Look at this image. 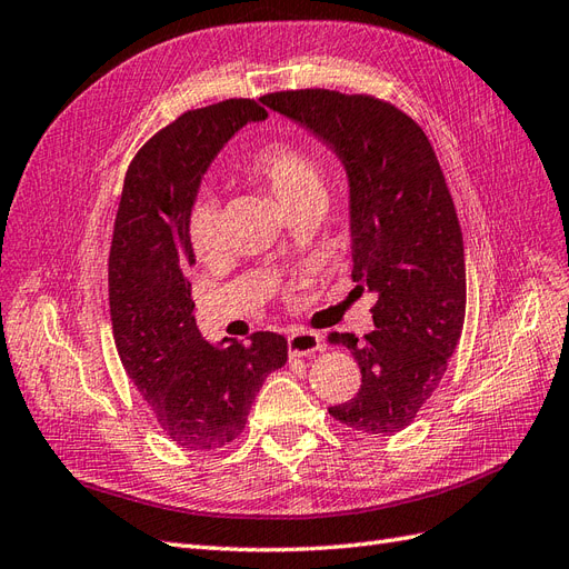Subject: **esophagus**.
<instances>
[{"label":"esophagus","mask_w":569,"mask_h":569,"mask_svg":"<svg viewBox=\"0 0 569 569\" xmlns=\"http://www.w3.org/2000/svg\"><path fill=\"white\" fill-rule=\"evenodd\" d=\"M287 347H289V355L291 357H309L313 351L322 349V337L316 332H291L287 337Z\"/></svg>","instance_id":"34e87169"}]
</instances>
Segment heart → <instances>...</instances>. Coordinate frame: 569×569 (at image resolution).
<instances>
[{
	"mask_svg": "<svg viewBox=\"0 0 569 569\" xmlns=\"http://www.w3.org/2000/svg\"><path fill=\"white\" fill-rule=\"evenodd\" d=\"M247 170L274 196V201L287 210L303 201H320L322 177L316 162L291 143L272 141L260 146L247 160ZM189 237L193 251L208 258L220 249L222 227L220 206L212 198H201L189 214Z\"/></svg>",
	"mask_w": 569,
	"mask_h": 569,
	"instance_id": "heart-1",
	"label": "heart"
}]
</instances>
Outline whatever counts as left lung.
Instances as JSON below:
<instances>
[{
    "mask_svg": "<svg viewBox=\"0 0 569 569\" xmlns=\"http://www.w3.org/2000/svg\"><path fill=\"white\" fill-rule=\"evenodd\" d=\"M326 143L349 179L351 278L378 295L376 330L332 332L361 368L359 392L335 417L361 436L407 428L448 371L467 309L465 241L436 150L395 104L337 90L260 98Z\"/></svg>",
    "mask_w": 569,
    "mask_h": 569,
    "instance_id": "8db88e82",
    "label": "left lung"
}]
</instances>
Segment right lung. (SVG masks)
Wrapping results in <instances>:
<instances>
[{
	"label": "right lung",
	"mask_w": 569,
	"mask_h": 569,
	"mask_svg": "<svg viewBox=\"0 0 569 569\" xmlns=\"http://www.w3.org/2000/svg\"><path fill=\"white\" fill-rule=\"evenodd\" d=\"M268 112L224 100L183 112L136 152L124 179L110 249V316L127 376L167 438L214 452L241 436L266 378L287 363V340L210 345L196 328L189 214L222 146Z\"/></svg>",
	"instance_id": "add662e5"
}]
</instances>
